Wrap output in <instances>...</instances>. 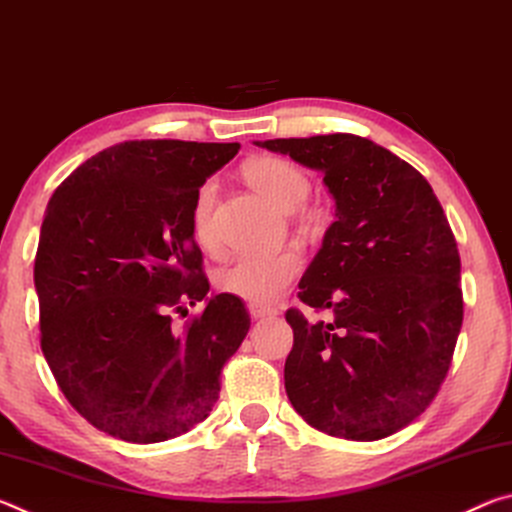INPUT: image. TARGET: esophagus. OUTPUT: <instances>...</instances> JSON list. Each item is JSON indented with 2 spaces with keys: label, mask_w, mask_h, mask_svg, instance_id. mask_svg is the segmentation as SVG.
<instances>
[{
  "label": "esophagus",
  "mask_w": 512,
  "mask_h": 512,
  "mask_svg": "<svg viewBox=\"0 0 512 512\" xmlns=\"http://www.w3.org/2000/svg\"><path fill=\"white\" fill-rule=\"evenodd\" d=\"M248 311H250V316H253L255 320H259V318H268V316H275V314H277V309H275V307L255 305V302H250V305H248Z\"/></svg>",
  "instance_id": "34e87169"
}]
</instances>
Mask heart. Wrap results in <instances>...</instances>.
I'll return each mask as SVG.
<instances>
[{
    "instance_id": "1",
    "label": "heart",
    "mask_w": 512,
    "mask_h": 512,
    "mask_svg": "<svg viewBox=\"0 0 512 512\" xmlns=\"http://www.w3.org/2000/svg\"><path fill=\"white\" fill-rule=\"evenodd\" d=\"M246 178L259 194L275 207H280L282 212H293L300 207L307 201L311 189L309 178L296 164L284 158H271V155L248 162ZM216 192H219L216 180L207 178L194 196L192 228L196 241L203 248L214 246L212 210ZM300 268L302 257L298 250L291 248L280 250V253H244L221 268L216 275V284L230 296L255 302V305H268L296 280Z\"/></svg>"
}]
</instances>
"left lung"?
<instances>
[{"label":"left lung","instance_id":"left-lung-1","mask_svg":"<svg viewBox=\"0 0 512 512\" xmlns=\"http://www.w3.org/2000/svg\"><path fill=\"white\" fill-rule=\"evenodd\" d=\"M257 146L323 173L336 203V221L298 284V298L332 320L287 311L284 388L293 409L336 438L391 436L438 395L463 325L461 257L443 205L420 171L366 137Z\"/></svg>","mask_w":512,"mask_h":512}]
</instances>
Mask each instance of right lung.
I'll return each instance as SVG.
<instances>
[{
    "mask_svg": "<svg viewBox=\"0 0 512 512\" xmlns=\"http://www.w3.org/2000/svg\"><path fill=\"white\" fill-rule=\"evenodd\" d=\"M239 144L135 140L92 155L47 205L36 253L40 345L67 402L126 443L183 436L210 415L250 329L237 296L207 298L196 189ZM206 300L173 333L170 314Z\"/></svg>",
    "mask_w": 512,
    "mask_h": 512,
    "instance_id": "right-lung-1",
    "label": "right lung"
}]
</instances>
